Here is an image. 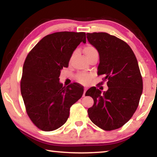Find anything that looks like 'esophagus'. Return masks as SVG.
Instances as JSON below:
<instances>
[{
    "label": "esophagus",
    "mask_w": 157,
    "mask_h": 157,
    "mask_svg": "<svg viewBox=\"0 0 157 157\" xmlns=\"http://www.w3.org/2000/svg\"><path fill=\"white\" fill-rule=\"evenodd\" d=\"M86 90H87V88H84V94H83V95H84V96H85V94H86Z\"/></svg>",
    "instance_id": "1"
}]
</instances>
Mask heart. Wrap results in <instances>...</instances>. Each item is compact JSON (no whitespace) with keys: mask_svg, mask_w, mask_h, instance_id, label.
I'll use <instances>...</instances> for the list:
<instances>
[{"mask_svg":"<svg viewBox=\"0 0 157 157\" xmlns=\"http://www.w3.org/2000/svg\"><path fill=\"white\" fill-rule=\"evenodd\" d=\"M84 52L87 58L91 57L92 55L98 54L97 49L95 48L94 46H92V45H87V46H85L84 48ZM75 51L73 52L72 55H71V60L73 59V57H75ZM91 78H92L91 74L88 73H79L76 75V79L82 84L87 83V82L91 79Z\"/></svg>","mask_w":157,"mask_h":157,"instance_id":"obj_1","label":"heart"}]
</instances>
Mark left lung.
<instances>
[{"label": "left lung", "instance_id": "1", "mask_svg": "<svg viewBox=\"0 0 157 157\" xmlns=\"http://www.w3.org/2000/svg\"><path fill=\"white\" fill-rule=\"evenodd\" d=\"M87 39L99 52L98 75H104L108 90L93 86L85 95L94 103L88 109L89 117L100 128L111 131L123 126L139 106L143 79L136 57L126 42L106 33H87Z\"/></svg>", "mask_w": 157, "mask_h": 157}]
</instances>
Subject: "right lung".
<instances>
[{
	"instance_id": "add662e5",
	"label": "right lung",
	"mask_w": 157,
	"mask_h": 157,
	"mask_svg": "<svg viewBox=\"0 0 157 157\" xmlns=\"http://www.w3.org/2000/svg\"><path fill=\"white\" fill-rule=\"evenodd\" d=\"M86 43V33L58 32L39 41L28 53L23 67L21 92L26 112L35 126L45 132L64 124L70 108L82 96L77 83L63 86L61 70L67 68L77 46Z\"/></svg>"
}]
</instances>
